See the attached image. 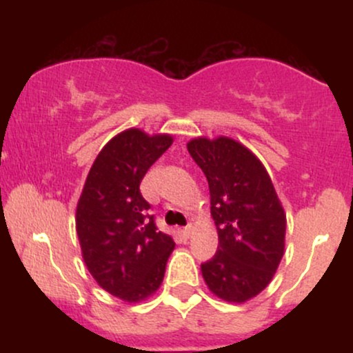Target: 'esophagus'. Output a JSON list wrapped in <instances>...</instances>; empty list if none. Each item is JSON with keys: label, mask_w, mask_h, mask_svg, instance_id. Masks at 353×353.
I'll list each match as a JSON object with an SVG mask.
<instances>
[{"label": "esophagus", "mask_w": 353, "mask_h": 353, "mask_svg": "<svg viewBox=\"0 0 353 353\" xmlns=\"http://www.w3.org/2000/svg\"><path fill=\"white\" fill-rule=\"evenodd\" d=\"M192 230H194V229H192V225H190V224H189V225H185V228L181 230V232H182V237H184V239H189V237H190V234H192Z\"/></svg>", "instance_id": "obj_1"}]
</instances>
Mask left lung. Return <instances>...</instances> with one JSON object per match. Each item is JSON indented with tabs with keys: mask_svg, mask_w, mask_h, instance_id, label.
<instances>
[{
	"mask_svg": "<svg viewBox=\"0 0 353 353\" xmlns=\"http://www.w3.org/2000/svg\"><path fill=\"white\" fill-rule=\"evenodd\" d=\"M188 151L209 182L219 247L201 265L219 299L242 303L272 281L285 247V212L261 161L230 137H197Z\"/></svg>",
	"mask_w": 353,
	"mask_h": 353,
	"instance_id": "obj_1",
	"label": "left lung"
}]
</instances>
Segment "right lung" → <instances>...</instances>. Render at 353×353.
<instances>
[{
  "mask_svg": "<svg viewBox=\"0 0 353 353\" xmlns=\"http://www.w3.org/2000/svg\"><path fill=\"white\" fill-rule=\"evenodd\" d=\"M172 136L125 129L101 149L76 208L84 264L96 282L124 302H141L159 289L174 250L157 230L139 184L168 151Z\"/></svg>",
  "mask_w": 353,
  "mask_h": 353,
  "instance_id": "1",
  "label": "right lung"
}]
</instances>
